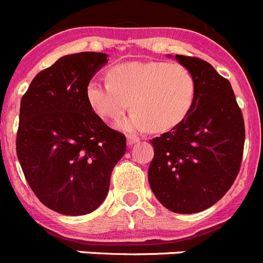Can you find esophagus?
Returning <instances> with one entry per match:
<instances>
[{"label": "esophagus", "mask_w": 263, "mask_h": 263, "mask_svg": "<svg viewBox=\"0 0 263 263\" xmlns=\"http://www.w3.org/2000/svg\"><path fill=\"white\" fill-rule=\"evenodd\" d=\"M126 141H127V145L132 146V145H134V143L138 142L139 138H138V137L133 136V134H129V136L126 137Z\"/></svg>", "instance_id": "esophagus-1"}]
</instances>
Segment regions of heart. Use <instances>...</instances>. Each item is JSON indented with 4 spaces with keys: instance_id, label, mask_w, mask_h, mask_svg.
<instances>
[{
    "instance_id": "1",
    "label": "heart",
    "mask_w": 263,
    "mask_h": 263,
    "mask_svg": "<svg viewBox=\"0 0 263 263\" xmlns=\"http://www.w3.org/2000/svg\"><path fill=\"white\" fill-rule=\"evenodd\" d=\"M108 81L90 80L85 96L100 117L120 120L132 106L134 113L120 126L126 132H167L190 115L196 97V80L180 63L133 62L106 72Z\"/></svg>"
}]
</instances>
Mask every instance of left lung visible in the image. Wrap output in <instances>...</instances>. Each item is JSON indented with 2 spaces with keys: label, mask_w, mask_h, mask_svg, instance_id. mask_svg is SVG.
Returning a JSON list of instances; mask_svg holds the SVG:
<instances>
[{
  "label": "left lung",
  "mask_w": 263,
  "mask_h": 263,
  "mask_svg": "<svg viewBox=\"0 0 263 263\" xmlns=\"http://www.w3.org/2000/svg\"><path fill=\"white\" fill-rule=\"evenodd\" d=\"M175 59L195 76L196 97L184 121L150 141L154 158L148 183L171 212L197 213L217 203L236 180L245 125L227 79L203 59L184 55Z\"/></svg>",
  "instance_id": "8db88e82"
}]
</instances>
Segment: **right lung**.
<instances>
[{
  "label": "right lung",
  "mask_w": 263,
  "mask_h": 263,
  "mask_svg": "<svg viewBox=\"0 0 263 263\" xmlns=\"http://www.w3.org/2000/svg\"><path fill=\"white\" fill-rule=\"evenodd\" d=\"M108 63L101 52L58 59L32 79L21 100L17 157L32 192L67 216L93 212L105 200L126 138L90 108L87 84Z\"/></svg>",
  "instance_id": "1"
}]
</instances>
